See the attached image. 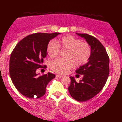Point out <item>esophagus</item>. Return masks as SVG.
Returning <instances> with one entry per match:
<instances>
[{
	"mask_svg": "<svg viewBox=\"0 0 122 122\" xmlns=\"http://www.w3.org/2000/svg\"><path fill=\"white\" fill-rule=\"evenodd\" d=\"M56 76L57 77H58V78H62V75H56Z\"/></svg>",
	"mask_w": 122,
	"mask_h": 122,
	"instance_id": "34e87169",
	"label": "esophagus"
}]
</instances>
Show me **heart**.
Here are the masks:
<instances>
[{"instance_id":"heart-1","label":"heart","mask_w":122,"mask_h":122,"mask_svg":"<svg viewBox=\"0 0 122 122\" xmlns=\"http://www.w3.org/2000/svg\"><path fill=\"white\" fill-rule=\"evenodd\" d=\"M60 48L67 51L65 55V60L57 59L53 61L51 68L54 71L64 74L74 65L79 67L87 63L92 54L91 46L88 43L72 36H63L56 41H51L48 43L47 51L51 58H56L59 55Z\"/></svg>"}]
</instances>
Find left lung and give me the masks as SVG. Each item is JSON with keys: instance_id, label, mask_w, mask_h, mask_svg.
<instances>
[{"instance_id": "left-lung-1", "label": "left lung", "mask_w": 122, "mask_h": 122, "mask_svg": "<svg viewBox=\"0 0 122 122\" xmlns=\"http://www.w3.org/2000/svg\"><path fill=\"white\" fill-rule=\"evenodd\" d=\"M76 34L84 38L92 49L88 62L75 71L76 78L80 74L83 75L82 80L78 83L74 77H70L69 93L76 101L83 102L93 98L104 87L109 74V58L98 39L87 34Z\"/></svg>"}]
</instances>
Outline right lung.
I'll return each instance as SVG.
<instances>
[{
  "mask_svg": "<svg viewBox=\"0 0 122 122\" xmlns=\"http://www.w3.org/2000/svg\"><path fill=\"white\" fill-rule=\"evenodd\" d=\"M35 33L27 35L17 43L11 53L10 60V74L14 86L25 96L38 98L46 93L48 83L55 75L48 72L40 75L37 69L42 68L47 55V48L50 40L60 34Z\"/></svg>",
  "mask_w": 122,
  "mask_h": 122,
  "instance_id": "obj_1",
  "label": "right lung"
}]
</instances>
